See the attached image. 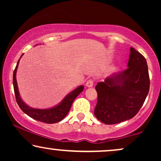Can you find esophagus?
Returning <instances> with one entry per match:
<instances>
[{
  "instance_id": "34e87169",
  "label": "esophagus",
  "mask_w": 161,
  "mask_h": 161,
  "mask_svg": "<svg viewBox=\"0 0 161 161\" xmlns=\"http://www.w3.org/2000/svg\"><path fill=\"white\" fill-rule=\"evenodd\" d=\"M93 85H94V81H93V80H92V79L87 80L86 83V87H88V88L92 87L93 86Z\"/></svg>"
}]
</instances>
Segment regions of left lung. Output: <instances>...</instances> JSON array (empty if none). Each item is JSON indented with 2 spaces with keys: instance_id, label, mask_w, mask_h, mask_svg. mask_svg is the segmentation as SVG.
I'll list each match as a JSON object with an SVG mask.
<instances>
[{
  "instance_id": "left-lung-1",
  "label": "left lung",
  "mask_w": 161,
  "mask_h": 161,
  "mask_svg": "<svg viewBox=\"0 0 161 161\" xmlns=\"http://www.w3.org/2000/svg\"><path fill=\"white\" fill-rule=\"evenodd\" d=\"M127 69L97 84V103L94 115L100 122L114 125L134 117L142 107L149 90L146 59L130 47Z\"/></svg>"
}]
</instances>
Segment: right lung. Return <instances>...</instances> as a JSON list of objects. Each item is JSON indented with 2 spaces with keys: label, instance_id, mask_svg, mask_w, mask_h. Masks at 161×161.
<instances>
[{
  "label": "right lung",
  "instance_id": "obj_1",
  "mask_svg": "<svg viewBox=\"0 0 161 161\" xmlns=\"http://www.w3.org/2000/svg\"><path fill=\"white\" fill-rule=\"evenodd\" d=\"M23 55L20 56V58L23 56ZM20 58L17 61V66L15 67L14 73H13V86H14L15 97H16L17 103L19 107L28 116L37 121H39V122L47 123V124H53V123L60 122L67 115L75 99L79 95V94H80L83 91L84 86H80L77 87L75 89H74L73 91L68 94L61 101V103H59L56 106L50 108L38 109L30 107L29 105H28L22 100L17 83L16 74Z\"/></svg>",
  "mask_w": 161,
  "mask_h": 161
}]
</instances>
